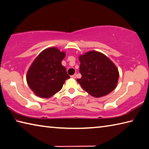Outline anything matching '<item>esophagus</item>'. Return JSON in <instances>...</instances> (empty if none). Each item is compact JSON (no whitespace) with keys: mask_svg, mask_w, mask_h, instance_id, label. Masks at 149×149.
<instances>
[{"mask_svg":"<svg viewBox=\"0 0 149 149\" xmlns=\"http://www.w3.org/2000/svg\"><path fill=\"white\" fill-rule=\"evenodd\" d=\"M71 77L73 78V79H75V78H76V74H74V75H72Z\"/></svg>","mask_w":149,"mask_h":149,"instance_id":"1","label":"esophagus"}]
</instances>
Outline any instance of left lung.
Returning <instances> with one entry per match:
<instances>
[{"instance_id":"obj_1","label":"left lung","mask_w":149,"mask_h":149,"mask_svg":"<svg viewBox=\"0 0 149 149\" xmlns=\"http://www.w3.org/2000/svg\"><path fill=\"white\" fill-rule=\"evenodd\" d=\"M79 72L77 79L86 93L96 98L109 94L117 86L119 73L110 59L98 51H91L79 56Z\"/></svg>"}]
</instances>
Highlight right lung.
I'll use <instances>...</instances> for the list:
<instances>
[{
  "instance_id": "right-lung-1",
  "label": "right lung",
  "mask_w": 149,
  "mask_h": 149,
  "mask_svg": "<svg viewBox=\"0 0 149 149\" xmlns=\"http://www.w3.org/2000/svg\"><path fill=\"white\" fill-rule=\"evenodd\" d=\"M66 54L56 47H49L40 53L26 74L30 88L36 96L50 98L61 91L65 81L70 78L61 62Z\"/></svg>"
}]
</instances>
